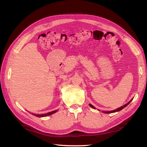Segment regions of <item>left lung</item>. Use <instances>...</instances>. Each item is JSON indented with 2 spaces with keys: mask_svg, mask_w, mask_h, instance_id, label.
Here are the masks:
<instances>
[{
  "mask_svg": "<svg viewBox=\"0 0 147 147\" xmlns=\"http://www.w3.org/2000/svg\"><path fill=\"white\" fill-rule=\"evenodd\" d=\"M131 101H129L128 103H127V104H125V105H123V106H122V107H119V108H118V109H115V110H114V111H106V112H104V111H103V112H104V113H107V114H109V113H113V112H118V111H120L121 110H122V109H124V107H126V106L127 105H128L129 104V103L131 102ZM90 107H92V108H93V109H95L94 107H93V106L92 105H91V104H90Z\"/></svg>",
  "mask_w": 147,
  "mask_h": 147,
  "instance_id": "1",
  "label": "left lung"
}]
</instances>
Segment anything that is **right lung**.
<instances>
[{
	"instance_id": "right-lung-1",
	"label": "right lung",
	"mask_w": 147,
	"mask_h": 147,
	"mask_svg": "<svg viewBox=\"0 0 147 147\" xmlns=\"http://www.w3.org/2000/svg\"><path fill=\"white\" fill-rule=\"evenodd\" d=\"M57 112V110L48 112V113L45 114H41V115H40V114H33L35 115V116H37V117H45V116H47V115H51L52 114H54V113H55V112Z\"/></svg>"
}]
</instances>
